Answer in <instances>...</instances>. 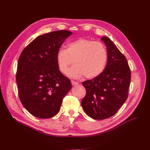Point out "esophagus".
Listing matches in <instances>:
<instances>
[{
  "mask_svg": "<svg viewBox=\"0 0 150 150\" xmlns=\"http://www.w3.org/2000/svg\"><path fill=\"white\" fill-rule=\"evenodd\" d=\"M71 82L72 86H77V85H79L78 82H75L74 81H71Z\"/></svg>",
  "mask_w": 150,
  "mask_h": 150,
  "instance_id": "obj_1",
  "label": "esophagus"
}]
</instances>
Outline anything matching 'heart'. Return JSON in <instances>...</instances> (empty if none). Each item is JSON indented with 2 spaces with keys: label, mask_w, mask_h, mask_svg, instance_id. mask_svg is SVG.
Here are the masks:
<instances>
[{
  "label": "heart",
  "mask_w": 150,
  "mask_h": 150,
  "mask_svg": "<svg viewBox=\"0 0 150 150\" xmlns=\"http://www.w3.org/2000/svg\"><path fill=\"white\" fill-rule=\"evenodd\" d=\"M55 58L59 71L64 74L73 62L68 71L70 77L79 79L85 75L87 79H94L104 71L108 55L104 44L81 38L69 42L66 50L60 48Z\"/></svg>",
  "instance_id": "heart-1"
}]
</instances>
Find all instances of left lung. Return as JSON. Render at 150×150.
<instances>
[{
  "label": "left lung",
  "instance_id": "obj_1",
  "mask_svg": "<svg viewBox=\"0 0 150 150\" xmlns=\"http://www.w3.org/2000/svg\"><path fill=\"white\" fill-rule=\"evenodd\" d=\"M108 55L106 66L101 74L82 82L86 90L82 107L89 117L103 120L114 115L128 98L131 71L125 56L112 40L104 37Z\"/></svg>",
  "mask_w": 150,
  "mask_h": 150
}]
</instances>
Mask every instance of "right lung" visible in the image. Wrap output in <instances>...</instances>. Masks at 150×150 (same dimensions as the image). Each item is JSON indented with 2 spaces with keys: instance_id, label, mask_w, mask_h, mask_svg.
Wrapping results in <instances>:
<instances>
[{
  "instance_id": "obj_1",
  "label": "right lung",
  "mask_w": 150,
  "mask_h": 150,
  "mask_svg": "<svg viewBox=\"0 0 150 150\" xmlns=\"http://www.w3.org/2000/svg\"><path fill=\"white\" fill-rule=\"evenodd\" d=\"M72 32L55 31L37 37L22 51L16 80L23 106L33 116L49 119L59 113L63 98L71 90L68 78L59 71L56 54Z\"/></svg>"
}]
</instances>
